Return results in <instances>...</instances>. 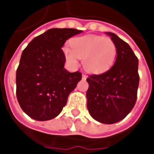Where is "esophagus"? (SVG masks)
<instances>
[{
	"instance_id": "esophagus-1",
	"label": "esophagus",
	"mask_w": 154,
	"mask_h": 154,
	"mask_svg": "<svg viewBox=\"0 0 154 154\" xmlns=\"http://www.w3.org/2000/svg\"><path fill=\"white\" fill-rule=\"evenodd\" d=\"M82 78H83V79H87V75H84V74H83V75H82Z\"/></svg>"
}]
</instances>
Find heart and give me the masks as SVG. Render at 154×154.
Instances as JSON below:
<instances>
[{"mask_svg": "<svg viewBox=\"0 0 154 154\" xmlns=\"http://www.w3.org/2000/svg\"><path fill=\"white\" fill-rule=\"evenodd\" d=\"M69 46L63 48L67 62L72 67L83 58V67L87 71L98 74L107 71L116 60L118 49L114 40L100 35H83L73 38Z\"/></svg>", "mask_w": 154, "mask_h": 154, "instance_id": "1", "label": "heart"}]
</instances>
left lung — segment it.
Instances as JSON below:
<instances>
[{
	"mask_svg": "<svg viewBox=\"0 0 154 154\" xmlns=\"http://www.w3.org/2000/svg\"><path fill=\"white\" fill-rule=\"evenodd\" d=\"M106 34L116 44V60L107 71L87 79V109L94 120L113 124L125 119L135 105L139 84L138 60L127 43L114 33Z\"/></svg>",
	"mask_w": 154,
	"mask_h": 154,
	"instance_id": "obj_1",
	"label": "left lung"
}]
</instances>
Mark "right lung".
<instances>
[{
	"label": "right lung",
	"mask_w": 154,
	"mask_h": 154,
	"mask_svg": "<svg viewBox=\"0 0 154 154\" xmlns=\"http://www.w3.org/2000/svg\"><path fill=\"white\" fill-rule=\"evenodd\" d=\"M83 32L74 28H51L35 37L22 52L17 71V97L25 114L37 121L56 118L82 79L79 71L64 69L62 48Z\"/></svg>",
	"instance_id": "1"
}]
</instances>
